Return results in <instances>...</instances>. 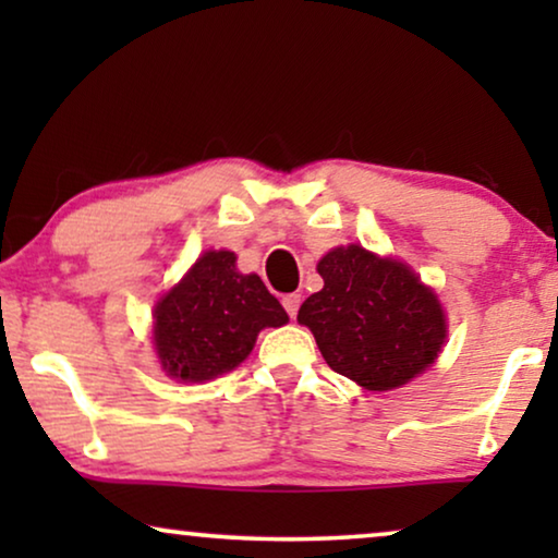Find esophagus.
Returning <instances> with one entry per match:
<instances>
[{"label":"esophagus","mask_w":558,"mask_h":558,"mask_svg":"<svg viewBox=\"0 0 558 558\" xmlns=\"http://www.w3.org/2000/svg\"><path fill=\"white\" fill-rule=\"evenodd\" d=\"M281 304H284V310H287V315L289 317H296V312H300V304H302V296L300 294H287L284 300H281Z\"/></svg>","instance_id":"obj_1"}]
</instances>
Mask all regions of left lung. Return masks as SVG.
<instances>
[{"label":"left lung","mask_w":558,"mask_h":558,"mask_svg":"<svg viewBox=\"0 0 558 558\" xmlns=\"http://www.w3.org/2000/svg\"><path fill=\"white\" fill-rule=\"evenodd\" d=\"M317 271L325 287L304 300L296 323L310 327L335 373L391 391L437 361L445 310L407 264L350 243L319 258Z\"/></svg>","instance_id":"1"}]
</instances>
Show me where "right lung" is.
<instances>
[{
	"mask_svg": "<svg viewBox=\"0 0 558 558\" xmlns=\"http://www.w3.org/2000/svg\"><path fill=\"white\" fill-rule=\"evenodd\" d=\"M289 317L256 274L235 269L233 251H205L155 307V350L167 376L203 384L246 361L264 327Z\"/></svg>",
	"mask_w": 558,
	"mask_h": 558,
	"instance_id": "1",
	"label": "right lung"
}]
</instances>
